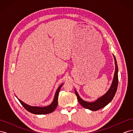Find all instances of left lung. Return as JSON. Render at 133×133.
Instances as JSON below:
<instances>
[{
    "instance_id": "left-lung-1",
    "label": "left lung",
    "mask_w": 133,
    "mask_h": 133,
    "mask_svg": "<svg viewBox=\"0 0 133 133\" xmlns=\"http://www.w3.org/2000/svg\"><path fill=\"white\" fill-rule=\"evenodd\" d=\"M114 58L115 65V70L114 78L113 80H112V83L110 87V88L105 95H104L101 98H100L98 100H96L94 102L89 103L85 101H84L83 100L80 98L78 94L77 93V92H76V90H75V94L76 96H77V99L79 103H80V105L84 108H86L88 109L93 111L98 110L100 109L104 108V107H105L111 101L112 99H113L114 96L116 93V90H117L118 85V68L117 65V63H116V60L114 56Z\"/></svg>"
}]
</instances>
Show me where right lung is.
Wrapping results in <instances>:
<instances>
[{
	"label": "right lung",
	"mask_w": 133,
	"mask_h": 133,
	"mask_svg": "<svg viewBox=\"0 0 133 133\" xmlns=\"http://www.w3.org/2000/svg\"><path fill=\"white\" fill-rule=\"evenodd\" d=\"M63 85V84L60 85L56 91V93L54 96V99L53 103H52L50 105H48L45 107H31L30 105H27L26 104L24 103L21 101L20 99H18L20 103H21L22 105L23 106L25 109L31 113L34 114H46L51 113L53 111L55 110V109L57 108L58 105V94L60 91V88Z\"/></svg>",
	"instance_id": "1"
}]
</instances>
